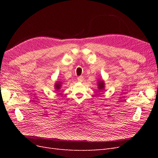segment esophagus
<instances>
[{"instance_id": "obj_1", "label": "esophagus", "mask_w": 158, "mask_h": 158, "mask_svg": "<svg viewBox=\"0 0 158 158\" xmlns=\"http://www.w3.org/2000/svg\"><path fill=\"white\" fill-rule=\"evenodd\" d=\"M78 80L79 82H82L84 80V77L83 76H79V77H78Z\"/></svg>"}]
</instances>
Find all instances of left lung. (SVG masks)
Segmentation results:
<instances>
[{"label":"left lung","instance_id":"left-lung-1","mask_svg":"<svg viewBox=\"0 0 158 158\" xmlns=\"http://www.w3.org/2000/svg\"><path fill=\"white\" fill-rule=\"evenodd\" d=\"M98 88L100 90L102 89H104V82H103V81H99V82H98Z\"/></svg>","mask_w":158,"mask_h":158}]
</instances>
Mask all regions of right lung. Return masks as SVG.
Segmentation results:
<instances>
[{"instance_id":"obj_1","label":"right lung","mask_w":158,"mask_h":158,"mask_svg":"<svg viewBox=\"0 0 158 158\" xmlns=\"http://www.w3.org/2000/svg\"><path fill=\"white\" fill-rule=\"evenodd\" d=\"M60 84H61L60 82H59V83H56V84L55 85V89H57V91H58V89H59L60 88Z\"/></svg>"}]
</instances>
